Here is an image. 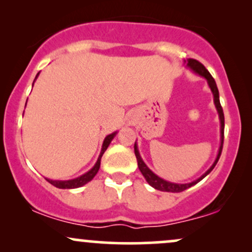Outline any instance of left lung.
<instances>
[{"label":"left lung","instance_id":"8db88e82","mask_svg":"<svg viewBox=\"0 0 252 252\" xmlns=\"http://www.w3.org/2000/svg\"><path fill=\"white\" fill-rule=\"evenodd\" d=\"M185 63H186V62H185ZM187 67H189L190 70L194 72V73L199 74V76H201V77H204L205 79L207 80V84H209L211 91H212L213 100H215L216 109H217V111H218L219 120H220V147H219V152H218V155H217L216 161L213 162L212 166L210 167L209 170H206V173H204V174H202L200 178L196 179V180L192 181V182H189V184H175V182H169V181L163 180V179H161L160 176L154 174V173H153L152 170H150L148 167H147V164L143 162L142 158H141L140 153H138L137 144H136V142H135L134 149H135L136 158H137L138 169L141 170V173H142L144 179H146L147 182H148L150 186L154 187L155 189L162 190V192L179 193V192H182V190L189 189V187L194 186L195 184H198L199 181H201L202 179H204L207 174H210V173L212 172V169L216 167V164H217V162H218L219 158H220L221 150H222V143H224V112H222V108L220 105V102H219V91H218V88H217V84L215 82V79H213V77L211 76L210 72L206 70V67H205V66L202 65L201 63H199L198 60H195V59H189V60H187Z\"/></svg>","mask_w":252,"mask_h":252}]
</instances>
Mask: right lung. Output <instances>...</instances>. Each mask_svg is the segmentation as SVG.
<instances>
[{
    "label": "right lung",
    "instance_id": "right-lung-1",
    "mask_svg": "<svg viewBox=\"0 0 252 252\" xmlns=\"http://www.w3.org/2000/svg\"><path fill=\"white\" fill-rule=\"evenodd\" d=\"M39 76V73L36 74V77ZM35 77V79H36ZM34 84V83H33ZM117 132H112V134L108 135L105 137V140H104L103 142V146H102V150H100V154H99V158H98L96 164H94V167H92L91 169L89 170L88 173H85V174L80 175L79 178H76V179H72V180H66V181H60V180H51V179H46L50 184L53 185V186H56L57 189H78V187H82L84 186L85 184H88L89 181H91L92 179L94 178V175L97 174L98 170H99V167H100V158H102V156L104 154V152H105L106 148L109 147V144L111 143L112 138L116 136Z\"/></svg>",
    "mask_w": 252,
    "mask_h": 252
}]
</instances>
